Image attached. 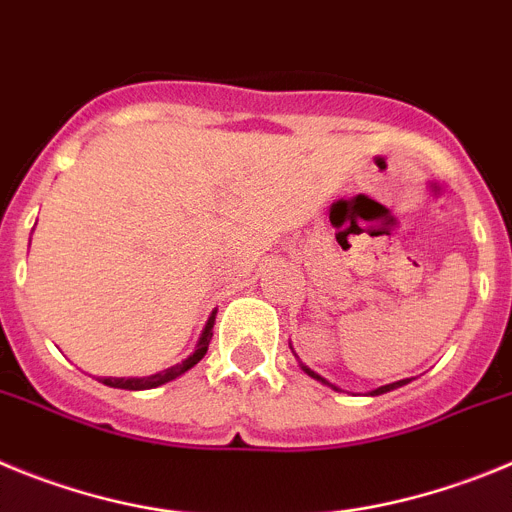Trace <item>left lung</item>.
Wrapping results in <instances>:
<instances>
[{"mask_svg": "<svg viewBox=\"0 0 512 512\" xmlns=\"http://www.w3.org/2000/svg\"><path fill=\"white\" fill-rule=\"evenodd\" d=\"M303 370H306V372H308V375H311V377H316V380L326 382V380H324V377H321V375H316V372H313V370H308V367H303ZM405 382H411V380H398V382H390V385H382V388L372 390V395H382V393H390V390L400 388V385H405ZM326 385H329V382H326ZM331 388H334V385H331Z\"/></svg>", "mask_w": 512, "mask_h": 512, "instance_id": "left-lung-1", "label": "left lung"}]
</instances>
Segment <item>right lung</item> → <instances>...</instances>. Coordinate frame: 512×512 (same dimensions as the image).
Masks as SVG:
<instances>
[{"instance_id":"add662e5","label":"right lung","mask_w":512,"mask_h":512,"mask_svg":"<svg viewBox=\"0 0 512 512\" xmlns=\"http://www.w3.org/2000/svg\"><path fill=\"white\" fill-rule=\"evenodd\" d=\"M214 316L209 319V324H206L204 334H201L199 339V347H196V352L191 354L188 359H183L181 365L170 367V370H163L158 372V375H150V377H104V385H109V388H122V390H150V388H158V385H165V382L176 380L178 375H183L186 370H191L196 362H201V357L206 354V349H209V342H211V334H214Z\"/></svg>"}]
</instances>
